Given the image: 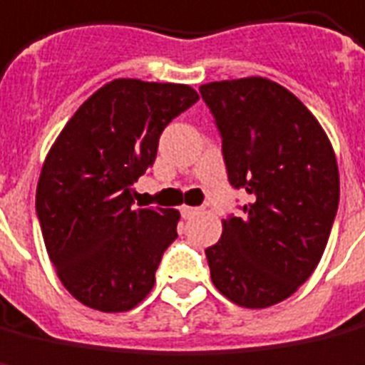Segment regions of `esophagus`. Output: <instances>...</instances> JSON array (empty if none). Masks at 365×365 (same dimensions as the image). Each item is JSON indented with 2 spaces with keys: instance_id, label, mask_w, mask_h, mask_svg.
I'll return each mask as SVG.
<instances>
[{
  "instance_id": "1",
  "label": "esophagus",
  "mask_w": 365,
  "mask_h": 365,
  "mask_svg": "<svg viewBox=\"0 0 365 365\" xmlns=\"http://www.w3.org/2000/svg\"><path fill=\"white\" fill-rule=\"evenodd\" d=\"M180 215H182V218H195V216L198 215V208L182 207V208H180Z\"/></svg>"
}]
</instances>
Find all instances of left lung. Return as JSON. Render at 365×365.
<instances>
[{"mask_svg": "<svg viewBox=\"0 0 365 365\" xmlns=\"http://www.w3.org/2000/svg\"><path fill=\"white\" fill-rule=\"evenodd\" d=\"M200 95L228 180L250 197L205 250L210 278L238 306L268 308L292 296L324 255L340 202L336 155L306 105L270 79L207 83Z\"/></svg>", "mask_w": 365, "mask_h": 365, "instance_id": "1", "label": "left lung"}]
</instances>
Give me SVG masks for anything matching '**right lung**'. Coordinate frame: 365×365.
<instances>
[{
    "label": "right lung",
    "mask_w": 365,
    "mask_h": 365,
    "mask_svg": "<svg viewBox=\"0 0 365 365\" xmlns=\"http://www.w3.org/2000/svg\"><path fill=\"white\" fill-rule=\"evenodd\" d=\"M197 101L188 85L115 79L77 109L45 158L35 192L45 248L63 286L93 310L127 312L155 286L180 215L133 208V185L153 167L165 127Z\"/></svg>",
    "instance_id": "right-lung-1"
}]
</instances>
